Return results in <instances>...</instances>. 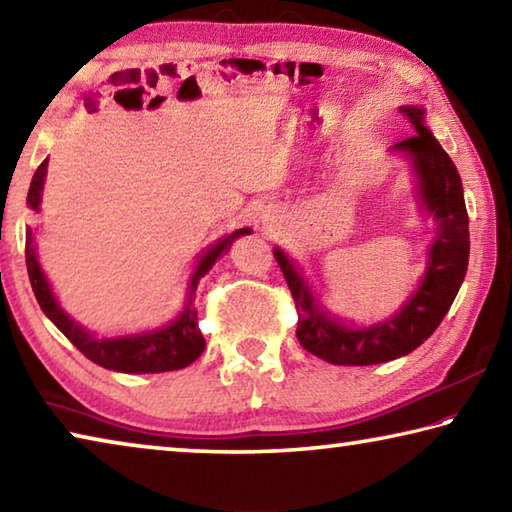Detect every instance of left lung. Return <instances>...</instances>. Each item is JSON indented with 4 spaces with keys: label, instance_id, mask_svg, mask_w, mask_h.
Returning a JSON list of instances; mask_svg holds the SVG:
<instances>
[{
    "label": "left lung",
    "instance_id": "left-lung-1",
    "mask_svg": "<svg viewBox=\"0 0 512 512\" xmlns=\"http://www.w3.org/2000/svg\"><path fill=\"white\" fill-rule=\"evenodd\" d=\"M400 110L415 128V135L397 142L391 151L409 155L418 178V198L424 210L436 219L438 232L429 248L427 271L420 287L406 300V305L384 323L352 327L320 305L293 259L280 248L273 250L296 302V336L300 345L318 359L336 366H372L413 352L443 323L465 280L470 259V219L465 210L461 176L452 158L424 126V108L402 106Z\"/></svg>",
    "mask_w": 512,
    "mask_h": 512
}]
</instances>
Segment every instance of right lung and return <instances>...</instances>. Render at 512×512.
I'll use <instances>...</instances> for the list:
<instances>
[{
    "mask_svg": "<svg viewBox=\"0 0 512 512\" xmlns=\"http://www.w3.org/2000/svg\"><path fill=\"white\" fill-rule=\"evenodd\" d=\"M47 164L49 160L42 162L36 169V173H33L29 196H27V205L33 212H40ZM244 235H250V228L230 232V235H225L221 241H216L214 246L205 250L194 268L192 280L187 284L185 307L176 318L171 320V323L162 325L158 329H151V332L115 336V339H97V336H92L88 329L76 323L74 318H69L65 311L60 309L54 291H51L47 277L40 268L38 255H36V235H33L31 228L27 230V271H29L31 287H33V293H36L40 309L45 311L51 323H54L60 332H63L67 339L85 354V357L97 363V366L115 370V372H131V375H142V372H169V370H180L189 366V363H194L205 350V339L201 329H198V314L194 307L198 280L210 271L216 259H219L223 253H228L232 241Z\"/></svg>",
    "mask_w": 512,
    "mask_h": 512,
    "instance_id": "obj_1",
    "label": "right lung"
}]
</instances>
